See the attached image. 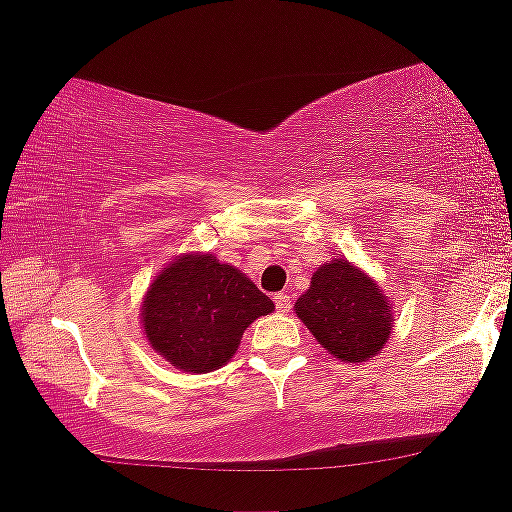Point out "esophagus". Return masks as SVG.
Masks as SVG:
<instances>
[{
	"label": "esophagus",
	"instance_id": "34e87169",
	"mask_svg": "<svg viewBox=\"0 0 512 512\" xmlns=\"http://www.w3.org/2000/svg\"><path fill=\"white\" fill-rule=\"evenodd\" d=\"M275 305L279 312H291V296L289 293H275Z\"/></svg>",
	"mask_w": 512,
	"mask_h": 512
}]
</instances>
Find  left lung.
<instances>
[{
  "instance_id": "obj_1",
  "label": "left lung",
  "mask_w": 512,
  "mask_h": 512,
  "mask_svg": "<svg viewBox=\"0 0 512 512\" xmlns=\"http://www.w3.org/2000/svg\"><path fill=\"white\" fill-rule=\"evenodd\" d=\"M296 314L319 345L345 363L380 354L394 321L380 286L342 258L314 272L310 289L296 300Z\"/></svg>"
}]
</instances>
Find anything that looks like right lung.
I'll list each match as a JSON object with an SVG mask.
<instances>
[{
	"label": "right lung",
	"mask_w": 512,
	"mask_h": 512,
	"mask_svg": "<svg viewBox=\"0 0 512 512\" xmlns=\"http://www.w3.org/2000/svg\"><path fill=\"white\" fill-rule=\"evenodd\" d=\"M275 310L247 275L212 254H186L153 279L142 305L149 345L186 373L233 359L251 321Z\"/></svg>",
	"instance_id": "add662e5"
}]
</instances>
